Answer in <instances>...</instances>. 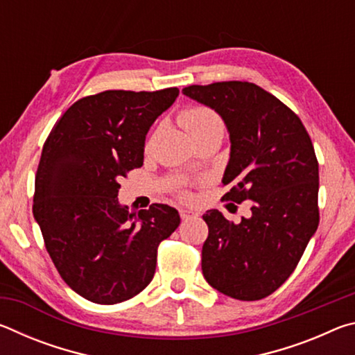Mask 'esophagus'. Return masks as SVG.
I'll return each mask as SVG.
<instances>
[{"instance_id": "esophagus-1", "label": "esophagus", "mask_w": 355, "mask_h": 355, "mask_svg": "<svg viewBox=\"0 0 355 355\" xmlns=\"http://www.w3.org/2000/svg\"><path fill=\"white\" fill-rule=\"evenodd\" d=\"M180 216H182L183 220H191L199 218V213L194 211V209H180Z\"/></svg>"}]
</instances>
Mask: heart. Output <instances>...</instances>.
<instances>
[{"mask_svg":"<svg viewBox=\"0 0 355 355\" xmlns=\"http://www.w3.org/2000/svg\"><path fill=\"white\" fill-rule=\"evenodd\" d=\"M180 123L191 137L207 133L211 130H222V120L211 107L192 106L180 114Z\"/></svg>","mask_w":355,"mask_h":355,"instance_id":"1","label":"heart"}]
</instances>
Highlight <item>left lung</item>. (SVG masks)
<instances>
[{
    "label": "left lung",
    "mask_w": 355,
    "mask_h": 355,
    "mask_svg": "<svg viewBox=\"0 0 355 355\" xmlns=\"http://www.w3.org/2000/svg\"><path fill=\"white\" fill-rule=\"evenodd\" d=\"M183 94L227 127L230 159L222 183L232 188L224 199L252 202L238 224L218 209L203 214V277L233 299H263L290 277L320 224L313 144L296 114L254 83L188 86Z\"/></svg>",
    "instance_id": "obj_1"
}]
</instances>
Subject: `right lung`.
<instances>
[{
	"mask_svg": "<svg viewBox=\"0 0 355 355\" xmlns=\"http://www.w3.org/2000/svg\"><path fill=\"white\" fill-rule=\"evenodd\" d=\"M178 89L105 91L75 101L53 127L35 173L33 214L65 284L95 304H117L153 279L156 249L180 225L175 208L131 214L119 178L144 163L150 127Z\"/></svg>",
	"mask_w": 355,
	"mask_h": 355,
	"instance_id": "add662e5",
	"label": "right lung"
}]
</instances>
